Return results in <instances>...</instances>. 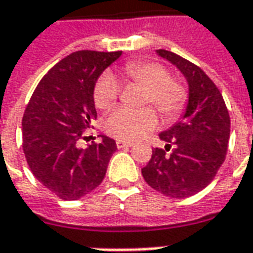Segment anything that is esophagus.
Here are the masks:
<instances>
[{
    "label": "esophagus",
    "mask_w": 253,
    "mask_h": 253,
    "mask_svg": "<svg viewBox=\"0 0 253 253\" xmlns=\"http://www.w3.org/2000/svg\"><path fill=\"white\" fill-rule=\"evenodd\" d=\"M116 147L118 148H127V147H133V142H128V141H123V140H118L116 141Z\"/></svg>",
    "instance_id": "1"
}]
</instances>
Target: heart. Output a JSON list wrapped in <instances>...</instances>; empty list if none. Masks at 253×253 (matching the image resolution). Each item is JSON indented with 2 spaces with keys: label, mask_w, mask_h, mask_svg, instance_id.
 Segmentation results:
<instances>
[{
  "label": "heart",
  "mask_w": 253,
  "mask_h": 253,
  "mask_svg": "<svg viewBox=\"0 0 253 253\" xmlns=\"http://www.w3.org/2000/svg\"><path fill=\"white\" fill-rule=\"evenodd\" d=\"M120 72L125 79L144 85L145 104H152L165 118H176L183 111L187 101V92L162 65L155 62L133 61L125 63ZM120 83L111 72L102 73L94 87V104L99 109L111 108L119 97ZM154 109H130L120 106L105 119V131L119 140L133 141L149 133L156 126Z\"/></svg>",
  "instance_id": "obj_1"
}]
</instances>
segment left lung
<instances>
[{
  "mask_svg": "<svg viewBox=\"0 0 253 253\" xmlns=\"http://www.w3.org/2000/svg\"><path fill=\"white\" fill-rule=\"evenodd\" d=\"M156 54L187 79L188 102L183 118L159 134L167 151L154 149L141 173L158 192L170 198H187L204 190L224 162L230 116L221 92L202 69L166 49H158ZM170 148L172 152L168 154Z\"/></svg>",
  "mask_w": 253,
  "mask_h": 253,
  "instance_id": "8db88e82",
  "label": "left lung"
}]
</instances>
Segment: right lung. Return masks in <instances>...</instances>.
<instances>
[{"label":"right lung","instance_id":"add662e5","mask_svg":"<svg viewBox=\"0 0 253 253\" xmlns=\"http://www.w3.org/2000/svg\"><path fill=\"white\" fill-rule=\"evenodd\" d=\"M122 55L77 51L59 61L41 79L22 119L23 152L34 177L61 199L76 201L102 183L112 138L79 148L83 131L97 118L94 87L98 77Z\"/></svg>","mask_w":253,"mask_h":253}]
</instances>
